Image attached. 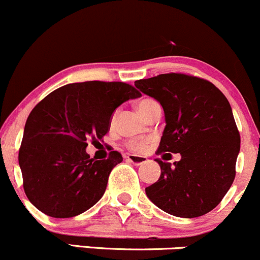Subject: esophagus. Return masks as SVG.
Listing matches in <instances>:
<instances>
[{"label": "esophagus", "instance_id": "obj_1", "mask_svg": "<svg viewBox=\"0 0 260 260\" xmlns=\"http://www.w3.org/2000/svg\"><path fill=\"white\" fill-rule=\"evenodd\" d=\"M127 160L129 161V162L134 164V165H142V164H144L145 161H147V157L145 156H139V155H132V154H128L127 155Z\"/></svg>", "mask_w": 260, "mask_h": 260}]
</instances>
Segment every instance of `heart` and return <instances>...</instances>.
<instances>
[{
    "instance_id": "b5f03b06",
    "label": "heart",
    "mask_w": 260,
    "mask_h": 260,
    "mask_svg": "<svg viewBox=\"0 0 260 260\" xmlns=\"http://www.w3.org/2000/svg\"><path fill=\"white\" fill-rule=\"evenodd\" d=\"M155 106H159V104H157L154 99H151V98H144V99L139 100L138 104H137L138 111L140 112V115H142L143 117H145V116H147ZM115 121H116V112L111 116L110 124L113 126V124H115ZM127 147L132 149V150L142 151L144 150L145 147H147V143H145L144 140H131V142L127 143Z\"/></svg>"
}]
</instances>
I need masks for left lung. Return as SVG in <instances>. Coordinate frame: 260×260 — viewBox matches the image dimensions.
<instances>
[{
  "label": "left lung",
  "instance_id": "1",
  "mask_svg": "<svg viewBox=\"0 0 260 260\" xmlns=\"http://www.w3.org/2000/svg\"><path fill=\"white\" fill-rule=\"evenodd\" d=\"M162 106L166 126L157 154H181L170 162L156 159L161 175L145 188L161 210L198 217L213 210L231 187L241 138L229 100L213 83L182 73L134 82Z\"/></svg>",
  "mask_w": 260,
  "mask_h": 260
}]
</instances>
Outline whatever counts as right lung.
I'll return each instance as SVG.
<instances>
[{
  "instance_id": "obj_1",
  "label": "right lung",
  "mask_w": 260,
  "mask_h": 260,
  "mask_svg": "<svg viewBox=\"0 0 260 260\" xmlns=\"http://www.w3.org/2000/svg\"><path fill=\"white\" fill-rule=\"evenodd\" d=\"M140 96L122 82L91 80L56 89L32 109L25 122L18 161L30 203L46 215L64 219L84 213L105 193L118 151L90 159L88 139H103L112 113Z\"/></svg>"
}]
</instances>
